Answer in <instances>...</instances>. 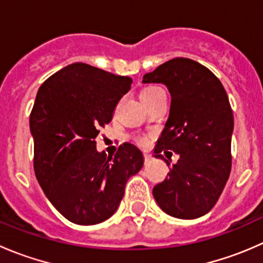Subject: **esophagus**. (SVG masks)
I'll return each mask as SVG.
<instances>
[{
    "mask_svg": "<svg viewBox=\"0 0 263 263\" xmlns=\"http://www.w3.org/2000/svg\"><path fill=\"white\" fill-rule=\"evenodd\" d=\"M144 159H145V163H148V161L153 159V156H151V154H148L147 151H145L144 153Z\"/></svg>",
    "mask_w": 263,
    "mask_h": 263,
    "instance_id": "esophagus-1",
    "label": "esophagus"
}]
</instances>
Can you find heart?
<instances>
[{"instance_id": "heart-1", "label": "heart", "mask_w": 263, "mask_h": 263, "mask_svg": "<svg viewBox=\"0 0 263 263\" xmlns=\"http://www.w3.org/2000/svg\"><path fill=\"white\" fill-rule=\"evenodd\" d=\"M163 94H165V92H164V90L161 89V87L147 86L142 90L141 94H140V98H141L142 103H147L150 102V100H154L155 98L160 97V95ZM136 140L140 142V144H145V142H146V137L145 136H137Z\"/></svg>"}]
</instances>
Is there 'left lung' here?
<instances>
[{"label": "left lung", "mask_w": 263, "mask_h": 263, "mask_svg": "<svg viewBox=\"0 0 263 263\" xmlns=\"http://www.w3.org/2000/svg\"><path fill=\"white\" fill-rule=\"evenodd\" d=\"M142 82L165 84L171 112L156 144V158L172 150L177 164L153 188L161 210L178 219L208 214L221 195L232 169L233 110L219 79L190 58H173L144 76Z\"/></svg>", "instance_id": "obj_1"}]
</instances>
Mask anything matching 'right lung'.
Returning <instances> with one entry per match:
<instances>
[{
    "mask_svg": "<svg viewBox=\"0 0 263 263\" xmlns=\"http://www.w3.org/2000/svg\"><path fill=\"white\" fill-rule=\"evenodd\" d=\"M132 79L86 63L68 65L39 87L30 113L34 172L55 210L80 225L116 213L144 156L124 142L113 156L97 151L99 129L112 121Z\"/></svg>",
    "mask_w": 263,
    "mask_h": 263,
    "instance_id": "obj_1",
    "label": "right lung"
}]
</instances>
